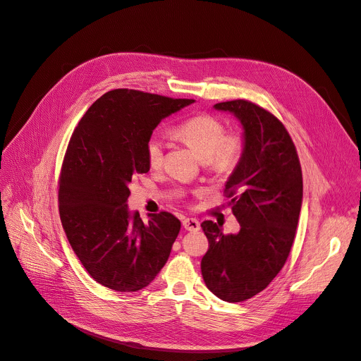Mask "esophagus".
Returning a JSON list of instances; mask_svg holds the SVG:
<instances>
[{"label": "esophagus", "mask_w": 361, "mask_h": 361, "mask_svg": "<svg viewBox=\"0 0 361 361\" xmlns=\"http://www.w3.org/2000/svg\"><path fill=\"white\" fill-rule=\"evenodd\" d=\"M183 227L188 232H197L200 228V223H199V220H195V219H184L183 220Z\"/></svg>", "instance_id": "34e87169"}]
</instances>
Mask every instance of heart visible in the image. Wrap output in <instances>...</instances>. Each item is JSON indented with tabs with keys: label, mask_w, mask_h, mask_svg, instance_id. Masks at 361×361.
Segmentation results:
<instances>
[{
	"label": "heart",
	"mask_w": 361,
	"mask_h": 361,
	"mask_svg": "<svg viewBox=\"0 0 361 361\" xmlns=\"http://www.w3.org/2000/svg\"><path fill=\"white\" fill-rule=\"evenodd\" d=\"M174 133L217 173L232 171L242 158L245 147L242 135L226 134L223 122L216 116L207 114L191 116L177 125ZM164 151L166 140L162 134H152L145 145L147 161L152 170L162 167Z\"/></svg>",
	"instance_id": "b5f03b06"
}]
</instances>
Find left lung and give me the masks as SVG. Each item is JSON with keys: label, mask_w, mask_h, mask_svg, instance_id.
Returning <instances> with one entry per match:
<instances>
[{"label": "left lung", "mask_w": 361, "mask_h": 361, "mask_svg": "<svg viewBox=\"0 0 361 361\" xmlns=\"http://www.w3.org/2000/svg\"><path fill=\"white\" fill-rule=\"evenodd\" d=\"M214 109L233 114L243 128V154L224 188L240 231L224 235L212 220L202 223L209 239L202 275L217 298L240 302L285 265L302 204V171L288 130L269 111L245 99Z\"/></svg>", "instance_id": "obj_1"}]
</instances>
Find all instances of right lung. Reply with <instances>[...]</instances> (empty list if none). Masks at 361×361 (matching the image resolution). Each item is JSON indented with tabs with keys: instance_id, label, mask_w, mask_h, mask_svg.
<instances>
[{
	"instance_id": "1",
	"label": "right lung",
	"mask_w": 361,
	"mask_h": 361,
	"mask_svg": "<svg viewBox=\"0 0 361 361\" xmlns=\"http://www.w3.org/2000/svg\"><path fill=\"white\" fill-rule=\"evenodd\" d=\"M194 99L115 89L82 116L64 154L59 212L87 274L109 289L148 286L169 260L181 223L169 212L142 221L126 202L129 184L149 171L145 145L157 125Z\"/></svg>"
}]
</instances>
